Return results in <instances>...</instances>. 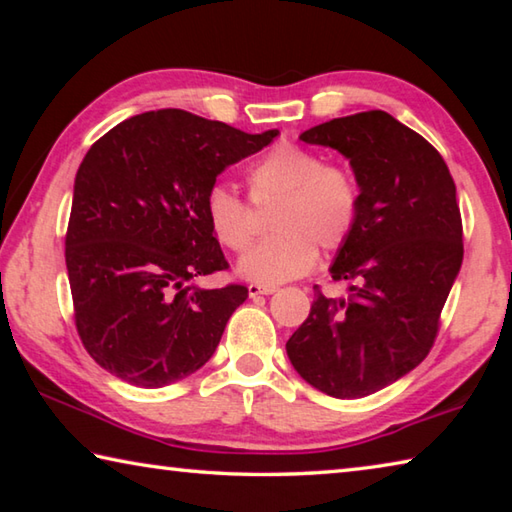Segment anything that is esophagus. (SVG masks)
Returning a JSON list of instances; mask_svg holds the SVG:
<instances>
[{
    "label": "esophagus",
    "instance_id": "esophagus-1",
    "mask_svg": "<svg viewBox=\"0 0 512 512\" xmlns=\"http://www.w3.org/2000/svg\"><path fill=\"white\" fill-rule=\"evenodd\" d=\"M275 293V287H262V284H248V296L259 298V296H271Z\"/></svg>",
    "mask_w": 512,
    "mask_h": 512
}]
</instances>
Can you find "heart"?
I'll return each mask as SVG.
<instances>
[{
    "label": "heart",
    "instance_id": "heart-1",
    "mask_svg": "<svg viewBox=\"0 0 512 512\" xmlns=\"http://www.w3.org/2000/svg\"><path fill=\"white\" fill-rule=\"evenodd\" d=\"M255 201L277 198L271 214L273 237L259 241L239 259L237 273L248 282L275 287L305 275L318 248L336 250L350 239L361 212V185L341 164L298 144H280L248 171ZM205 216L221 246L244 250L250 244L246 205L228 187L205 198Z\"/></svg>",
    "mask_w": 512,
    "mask_h": 512
}]
</instances>
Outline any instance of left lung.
Wrapping results in <instances>:
<instances>
[{
    "label": "left lung",
    "mask_w": 512,
    "mask_h": 512,
    "mask_svg": "<svg viewBox=\"0 0 512 512\" xmlns=\"http://www.w3.org/2000/svg\"><path fill=\"white\" fill-rule=\"evenodd\" d=\"M300 140L350 160L361 212L329 266L348 296L316 291L287 354L320 393L357 400L409 375L431 350L463 264L456 185L440 153L384 110L325 121Z\"/></svg>",
    "instance_id": "obj_1"
}]
</instances>
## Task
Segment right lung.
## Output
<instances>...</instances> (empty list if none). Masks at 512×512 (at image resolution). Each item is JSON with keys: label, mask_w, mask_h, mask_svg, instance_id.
I'll return each instance as SVG.
<instances>
[{"label": "right lung", "mask_w": 512, "mask_h": 512, "mask_svg": "<svg viewBox=\"0 0 512 512\" xmlns=\"http://www.w3.org/2000/svg\"><path fill=\"white\" fill-rule=\"evenodd\" d=\"M277 135L164 108L121 121L85 153L65 262L76 329L110 375L162 388L212 359L248 289L194 282L228 268L205 198L225 167Z\"/></svg>", "instance_id": "1"}]
</instances>
